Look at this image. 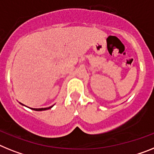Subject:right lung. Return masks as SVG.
Segmentation results:
<instances>
[{"label":"right lung","mask_w":154,"mask_h":154,"mask_svg":"<svg viewBox=\"0 0 154 154\" xmlns=\"http://www.w3.org/2000/svg\"><path fill=\"white\" fill-rule=\"evenodd\" d=\"M20 104H21V105H24L23 104H21V103H20ZM53 105H52V106H50V107H48V108H42V109H31V108H30V109H32V110H35V111H45V110H48V109L53 108Z\"/></svg>","instance_id":"right-lung-1"}]
</instances>
